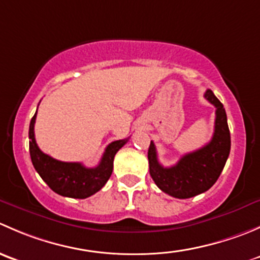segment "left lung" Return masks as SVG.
Segmentation results:
<instances>
[{
    "label": "left lung",
    "instance_id": "1",
    "mask_svg": "<svg viewBox=\"0 0 260 260\" xmlns=\"http://www.w3.org/2000/svg\"><path fill=\"white\" fill-rule=\"evenodd\" d=\"M205 98L216 108L215 129L208 145L185 154L175 166L164 167L157 158L154 143L148 148L149 174L164 192L177 199H188L205 192L216 182L230 153V132L221 102L208 89Z\"/></svg>",
    "mask_w": 260,
    "mask_h": 260
}]
</instances>
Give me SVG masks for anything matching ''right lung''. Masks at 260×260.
I'll use <instances>...</instances> for the list:
<instances>
[{"mask_svg": "<svg viewBox=\"0 0 260 260\" xmlns=\"http://www.w3.org/2000/svg\"><path fill=\"white\" fill-rule=\"evenodd\" d=\"M36 113L31 118L28 138L31 161L41 179L48 183L54 192L67 198L86 199L98 192L111 177L115 153L127 143L128 138L109 143L99 165L93 169H88L80 162L57 161L44 153L36 143L34 132Z\"/></svg>", "mask_w": 260, "mask_h": 260, "instance_id": "obj_1", "label": "right lung"}]
</instances>
